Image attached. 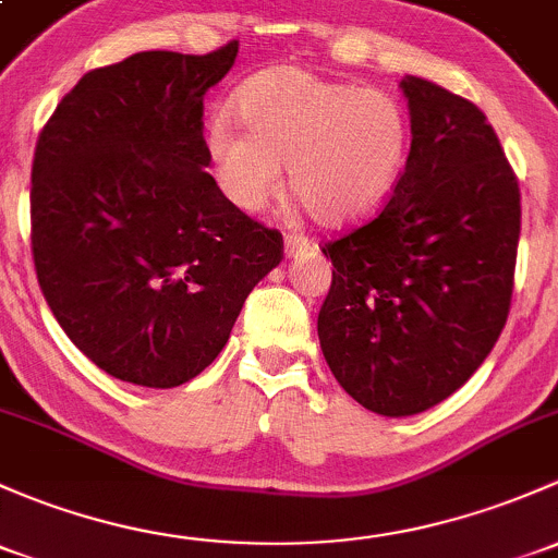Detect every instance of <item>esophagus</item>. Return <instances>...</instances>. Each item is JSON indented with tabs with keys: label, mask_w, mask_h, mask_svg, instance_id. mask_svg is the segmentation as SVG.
I'll list each match as a JSON object with an SVG mask.
<instances>
[{
	"label": "esophagus",
	"mask_w": 558,
	"mask_h": 558,
	"mask_svg": "<svg viewBox=\"0 0 558 558\" xmlns=\"http://www.w3.org/2000/svg\"><path fill=\"white\" fill-rule=\"evenodd\" d=\"M286 256H299V254H307L310 248H313V243H310L307 238H302V234H289V238H286Z\"/></svg>",
	"instance_id": "esophagus-1"
}]
</instances>
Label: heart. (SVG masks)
<instances>
[{"mask_svg": "<svg viewBox=\"0 0 558 558\" xmlns=\"http://www.w3.org/2000/svg\"><path fill=\"white\" fill-rule=\"evenodd\" d=\"M230 120L208 131V157L221 192L240 210H259L280 186L318 225L372 219L401 181L412 144L403 104L379 87L320 77L302 66L256 72L232 96Z\"/></svg>", "mask_w": 558, "mask_h": 558, "instance_id": "obj_1", "label": "heart"}]
</instances>
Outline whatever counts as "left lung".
<instances>
[{
    "label": "left lung",
    "mask_w": 558,
    "mask_h": 558,
    "mask_svg": "<svg viewBox=\"0 0 558 558\" xmlns=\"http://www.w3.org/2000/svg\"><path fill=\"white\" fill-rule=\"evenodd\" d=\"M412 149L377 219L324 245L318 315L337 383L368 412L409 417L460 390L508 320L521 195L476 104L403 77Z\"/></svg>",
    "instance_id": "obj_1"
}]
</instances>
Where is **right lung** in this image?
Masks as SVG:
<instances>
[{"label":"right lung","instance_id":"1","mask_svg":"<svg viewBox=\"0 0 558 558\" xmlns=\"http://www.w3.org/2000/svg\"><path fill=\"white\" fill-rule=\"evenodd\" d=\"M234 58L238 43L93 69L39 133V289L66 337L122 383L166 390L197 377L283 259V234L248 219L205 173L203 96Z\"/></svg>","mask_w":558,"mask_h":558}]
</instances>
